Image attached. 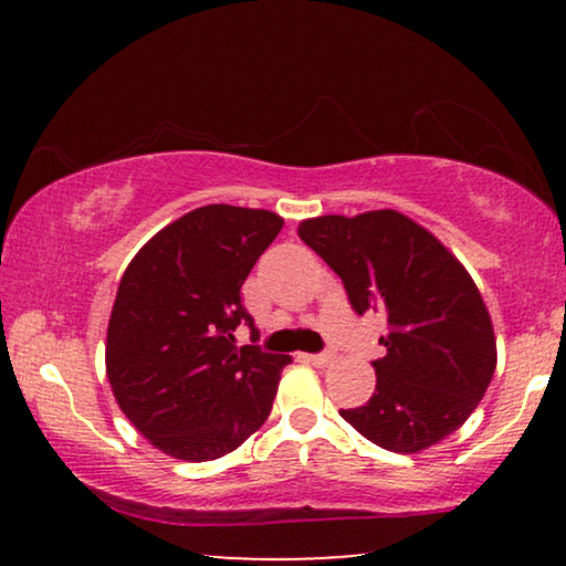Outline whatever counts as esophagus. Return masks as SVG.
<instances>
[{
	"mask_svg": "<svg viewBox=\"0 0 566 566\" xmlns=\"http://www.w3.org/2000/svg\"><path fill=\"white\" fill-rule=\"evenodd\" d=\"M304 360L306 363H312V366H327V363L332 360V355L329 353H308V355H304Z\"/></svg>",
	"mask_w": 566,
	"mask_h": 566,
	"instance_id": "obj_1",
	"label": "esophagus"
}]
</instances>
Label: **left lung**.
I'll return each instance as SVG.
<instances>
[{
    "instance_id": "obj_1",
    "label": "left lung",
    "mask_w": 566,
    "mask_h": 566,
    "mask_svg": "<svg viewBox=\"0 0 566 566\" xmlns=\"http://www.w3.org/2000/svg\"><path fill=\"white\" fill-rule=\"evenodd\" d=\"M343 281L355 314L384 312L376 391L339 415L394 453H417L459 430L497 366L492 319L459 260L397 211L319 216L298 227Z\"/></svg>"
}]
</instances>
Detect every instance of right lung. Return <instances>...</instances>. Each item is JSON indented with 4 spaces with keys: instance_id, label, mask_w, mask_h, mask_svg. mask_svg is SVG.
Wrapping results in <instances>:
<instances>
[{
    "instance_id": "obj_1",
    "label": "right lung",
    "mask_w": 566,
    "mask_h": 566,
    "mask_svg": "<svg viewBox=\"0 0 566 566\" xmlns=\"http://www.w3.org/2000/svg\"><path fill=\"white\" fill-rule=\"evenodd\" d=\"M283 229L260 208L203 206L146 242L120 277L107 324V381L151 446L182 461L221 459L268 420L289 355L237 347L254 319L242 283Z\"/></svg>"
}]
</instances>
